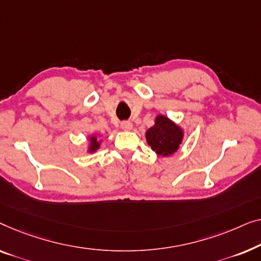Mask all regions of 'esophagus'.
I'll use <instances>...</instances> for the list:
<instances>
[{"label": "esophagus", "mask_w": 261, "mask_h": 261, "mask_svg": "<svg viewBox=\"0 0 261 261\" xmlns=\"http://www.w3.org/2000/svg\"><path fill=\"white\" fill-rule=\"evenodd\" d=\"M122 129L123 130H131L132 129V123L130 122V120H124V122H122Z\"/></svg>", "instance_id": "obj_1"}]
</instances>
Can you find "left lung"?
<instances>
[{
  "label": "left lung",
  "instance_id": "8db88e82",
  "mask_svg": "<svg viewBox=\"0 0 261 261\" xmlns=\"http://www.w3.org/2000/svg\"><path fill=\"white\" fill-rule=\"evenodd\" d=\"M183 132L167 117L159 116L155 125L146 131V141L159 155H172L182 142Z\"/></svg>",
  "mask_w": 261,
  "mask_h": 261
}]
</instances>
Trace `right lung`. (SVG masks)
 <instances>
[{
	"label": "right lung",
	"mask_w": 261,
	"mask_h": 261,
	"mask_svg": "<svg viewBox=\"0 0 261 261\" xmlns=\"http://www.w3.org/2000/svg\"><path fill=\"white\" fill-rule=\"evenodd\" d=\"M99 148V143L97 142V138L92 137L91 138V148H90V151H94V150H97Z\"/></svg>",
	"instance_id": "add662e5"
}]
</instances>
